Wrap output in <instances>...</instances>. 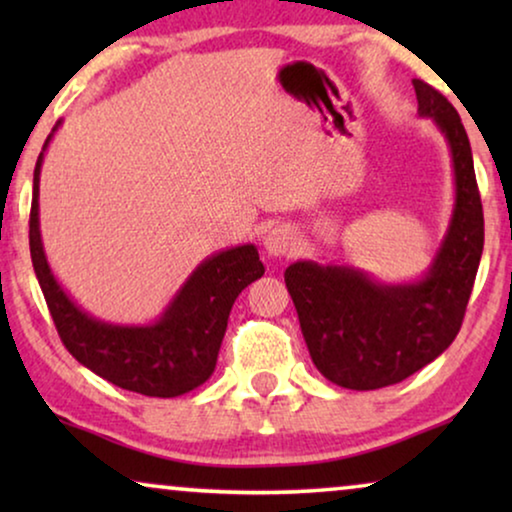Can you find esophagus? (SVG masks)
<instances>
[{
    "instance_id": "esophagus-1",
    "label": "esophagus",
    "mask_w": 512,
    "mask_h": 512,
    "mask_svg": "<svg viewBox=\"0 0 512 512\" xmlns=\"http://www.w3.org/2000/svg\"><path fill=\"white\" fill-rule=\"evenodd\" d=\"M298 244V237L293 233L291 226H284V223H279V226L270 228L268 235L263 237V247L268 251V256H275V258H282V256H289L293 249H296Z\"/></svg>"
}]
</instances>
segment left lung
<instances>
[{"instance_id": "1", "label": "left lung", "mask_w": 512, "mask_h": 512, "mask_svg": "<svg viewBox=\"0 0 512 512\" xmlns=\"http://www.w3.org/2000/svg\"><path fill=\"white\" fill-rule=\"evenodd\" d=\"M419 118H431L450 149L454 205L422 277L380 282L347 263L296 261L284 272L314 366L345 389L370 391L403 382L438 359L457 338L485 244V219L471 142L457 109L412 81Z\"/></svg>"}]
</instances>
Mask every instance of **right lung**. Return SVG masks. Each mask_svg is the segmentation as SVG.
Instances as JSON below:
<instances>
[{
    "mask_svg": "<svg viewBox=\"0 0 512 512\" xmlns=\"http://www.w3.org/2000/svg\"><path fill=\"white\" fill-rule=\"evenodd\" d=\"M60 125L62 121L55 123L37 158L30 212L34 275L60 340L81 366L116 387L156 398L188 394L214 373L235 298L263 277L258 249L249 242L207 256L149 324H114L88 314L53 275L41 240L39 177L44 153Z\"/></svg>",
    "mask_w": 512,
    "mask_h": 512,
    "instance_id": "obj_1",
    "label": "right lung"
}]
</instances>
